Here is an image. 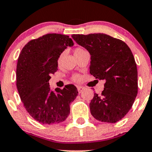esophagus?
<instances>
[{"mask_svg":"<svg viewBox=\"0 0 152 152\" xmlns=\"http://www.w3.org/2000/svg\"><path fill=\"white\" fill-rule=\"evenodd\" d=\"M77 88H78V93H79V94H81V92L83 91V90H84V88H83V87H82V86H78Z\"/></svg>","mask_w":152,"mask_h":152,"instance_id":"34e87169","label":"esophagus"}]
</instances>
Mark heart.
<instances>
[{"label": "heart", "mask_w": 152, "mask_h": 152, "mask_svg": "<svg viewBox=\"0 0 152 152\" xmlns=\"http://www.w3.org/2000/svg\"><path fill=\"white\" fill-rule=\"evenodd\" d=\"M83 51H85V50L83 49V48H76V49H75V50H74V55H76V54H78V53H82V52H83ZM61 56H60V57H59V58H58V64L61 62ZM74 79L75 80V81H78V80L80 79L79 76H77V75H76V76H74Z\"/></svg>", "instance_id": "1"}]
</instances>
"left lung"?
Masks as SVG:
<instances>
[{
    "instance_id": "1",
    "label": "left lung",
    "mask_w": 152,
    "mask_h": 152,
    "mask_svg": "<svg viewBox=\"0 0 152 152\" xmlns=\"http://www.w3.org/2000/svg\"><path fill=\"white\" fill-rule=\"evenodd\" d=\"M73 39L91 55L90 74L104 80L102 95L94 94L89 104L96 119L116 123L129 112L137 95V68L124 41L104 34H74Z\"/></svg>"
}]
</instances>
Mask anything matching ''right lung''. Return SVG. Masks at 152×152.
<instances>
[{"mask_svg":"<svg viewBox=\"0 0 152 152\" xmlns=\"http://www.w3.org/2000/svg\"><path fill=\"white\" fill-rule=\"evenodd\" d=\"M72 39L62 34H49L31 40L19 55L16 68V86L26 111L43 124H58L70 114V104L78 95L74 85L53 91L50 74L58 70V59Z\"/></svg>","mask_w":152,"mask_h":152,"instance_id":"add662e5","label":"right lung"}]
</instances>
